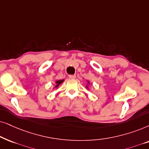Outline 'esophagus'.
I'll return each instance as SVG.
<instances>
[{
    "label": "esophagus",
    "mask_w": 149,
    "mask_h": 149,
    "mask_svg": "<svg viewBox=\"0 0 149 149\" xmlns=\"http://www.w3.org/2000/svg\"><path fill=\"white\" fill-rule=\"evenodd\" d=\"M69 78L70 79H75L76 78V75H69Z\"/></svg>",
    "instance_id": "34e87169"
}]
</instances>
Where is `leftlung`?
Returning <instances> with one entry per match:
<instances>
[{
  "label": "left lung",
  "mask_w": 149,
  "mask_h": 149,
  "mask_svg": "<svg viewBox=\"0 0 149 149\" xmlns=\"http://www.w3.org/2000/svg\"><path fill=\"white\" fill-rule=\"evenodd\" d=\"M88 84H89V83H90V82H89L88 81ZM86 88H88V86H86Z\"/></svg>",
  "instance_id": "1"
}]
</instances>
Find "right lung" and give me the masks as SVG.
<instances>
[{"instance_id":"1","label":"right lung","mask_w":149,"mask_h":149,"mask_svg":"<svg viewBox=\"0 0 149 149\" xmlns=\"http://www.w3.org/2000/svg\"><path fill=\"white\" fill-rule=\"evenodd\" d=\"M63 82H64V80H60L56 81V82H55V83H56V85H55L54 88H57V87H58L61 84H62Z\"/></svg>"}]
</instances>
